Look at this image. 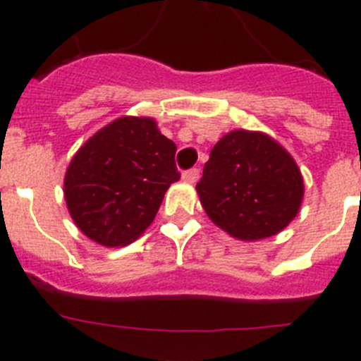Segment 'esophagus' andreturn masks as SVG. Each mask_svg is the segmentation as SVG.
Instances as JSON below:
<instances>
[{"instance_id": "obj_1", "label": "esophagus", "mask_w": 361, "mask_h": 361, "mask_svg": "<svg viewBox=\"0 0 361 361\" xmlns=\"http://www.w3.org/2000/svg\"><path fill=\"white\" fill-rule=\"evenodd\" d=\"M199 175H200L199 168H191V170L184 171V173H183V180H184V183L195 184L197 180H199Z\"/></svg>"}]
</instances>
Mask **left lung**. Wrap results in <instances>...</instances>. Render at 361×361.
Here are the masks:
<instances>
[{"label": "left lung", "instance_id": "obj_1", "mask_svg": "<svg viewBox=\"0 0 361 361\" xmlns=\"http://www.w3.org/2000/svg\"><path fill=\"white\" fill-rule=\"evenodd\" d=\"M197 193L219 228L240 240H258L295 219L304 180L279 142L266 133L235 130L213 146Z\"/></svg>", "mask_w": 361, "mask_h": 361}]
</instances>
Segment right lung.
<instances>
[{
    "instance_id": "add662e5",
    "label": "right lung",
    "mask_w": 361,
    "mask_h": 361,
    "mask_svg": "<svg viewBox=\"0 0 361 361\" xmlns=\"http://www.w3.org/2000/svg\"><path fill=\"white\" fill-rule=\"evenodd\" d=\"M177 146L149 117H121L90 137L65 175L73 222L106 247L135 240L157 215L166 190L180 178Z\"/></svg>"
}]
</instances>
